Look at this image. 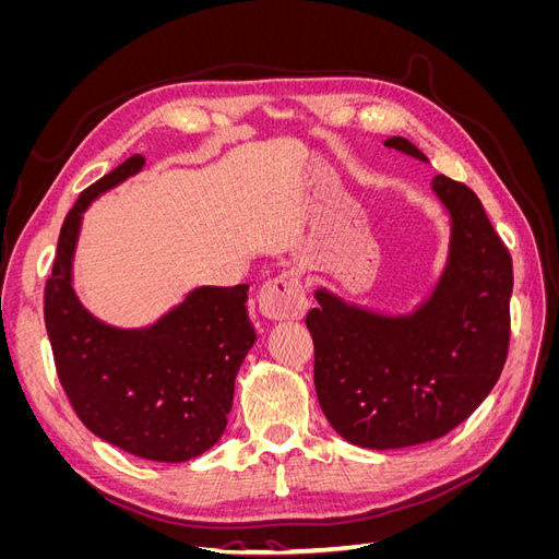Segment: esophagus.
Masks as SVG:
<instances>
[{
	"mask_svg": "<svg viewBox=\"0 0 559 559\" xmlns=\"http://www.w3.org/2000/svg\"><path fill=\"white\" fill-rule=\"evenodd\" d=\"M308 296L302 289L298 270H284L267 280L259 294V308L267 319H300L308 312Z\"/></svg>",
	"mask_w": 559,
	"mask_h": 559,
	"instance_id": "1",
	"label": "esophagus"
}]
</instances>
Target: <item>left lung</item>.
Listing matches in <instances>:
<instances>
[{"mask_svg": "<svg viewBox=\"0 0 559 559\" xmlns=\"http://www.w3.org/2000/svg\"><path fill=\"white\" fill-rule=\"evenodd\" d=\"M384 146L429 163L405 138ZM431 189L450 214V249L429 298L382 314L317 289L306 319L319 405L352 445L394 450L445 436L492 392L509 354L511 253L468 186L438 175Z\"/></svg>", "mask_w": 559, "mask_h": 559, "instance_id": "8db88e82", "label": "left lung"}]
</instances>
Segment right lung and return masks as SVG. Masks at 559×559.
<instances>
[{
  "instance_id": "obj_1",
  "label": "right lung",
  "mask_w": 559,
  "mask_h": 559,
  "mask_svg": "<svg viewBox=\"0 0 559 559\" xmlns=\"http://www.w3.org/2000/svg\"><path fill=\"white\" fill-rule=\"evenodd\" d=\"M144 167L134 154L93 186L67 214L44 319L58 378L79 419L103 441L151 462H189L228 425L235 378L257 343L249 286H198L144 329H116L93 317L72 286L83 212Z\"/></svg>"
}]
</instances>
